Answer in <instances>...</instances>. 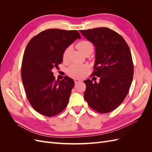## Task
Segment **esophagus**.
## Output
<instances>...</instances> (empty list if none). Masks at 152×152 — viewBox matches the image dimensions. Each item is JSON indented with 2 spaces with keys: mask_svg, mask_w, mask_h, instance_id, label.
Masks as SVG:
<instances>
[{
  "mask_svg": "<svg viewBox=\"0 0 152 152\" xmlns=\"http://www.w3.org/2000/svg\"><path fill=\"white\" fill-rule=\"evenodd\" d=\"M74 81H75V83L77 84V83H79V82H81L82 80H80V79H74Z\"/></svg>",
  "mask_w": 152,
  "mask_h": 152,
  "instance_id": "34e87169",
  "label": "esophagus"
}]
</instances>
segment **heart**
<instances>
[{"instance_id": "1", "label": "heart", "mask_w": 152, "mask_h": 152, "mask_svg": "<svg viewBox=\"0 0 152 152\" xmlns=\"http://www.w3.org/2000/svg\"><path fill=\"white\" fill-rule=\"evenodd\" d=\"M77 46L82 53L84 54L86 53L87 50L91 48H93L92 44L87 40H82L77 44ZM70 50V47H68L63 54V58L65 59ZM87 66L84 65H72L69 66L67 69V73L68 75H70L73 77H79L82 76L87 70Z\"/></svg>"}]
</instances>
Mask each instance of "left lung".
I'll use <instances>...</instances> for the list:
<instances>
[{
	"label": "left lung",
	"mask_w": 152,
	"mask_h": 152,
	"mask_svg": "<svg viewBox=\"0 0 152 152\" xmlns=\"http://www.w3.org/2000/svg\"><path fill=\"white\" fill-rule=\"evenodd\" d=\"M96 48V60L92 75L99 82L87 79L84 99L100 113L113 111L127 96L131 85L134 66L130 49L122 37L106 27L80 30Z\"/></svg>",
	"instance_id": "1"
}]
</instances>
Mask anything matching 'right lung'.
I'll use <instances>...</instances> for the list:
<instances>
[{"label": "right lung", "mask_w": 152, "mask_h": 152, "mask_svg": "<svg viewBox=\"0 0 152 152\" xmlns=\"http://www.w3.org/2000/svg\"><path fill=\"white\" fill-rule=\"evenodd\" d=\"M77 39V30L48 29L34 37L27 44L21 64V78L31 107L46 117L61 112L68 104L74 81L65 76L55 80L52 70L63 62V54Z\"/></svg>", "instance_id": "add662e5"}]
</instances>
